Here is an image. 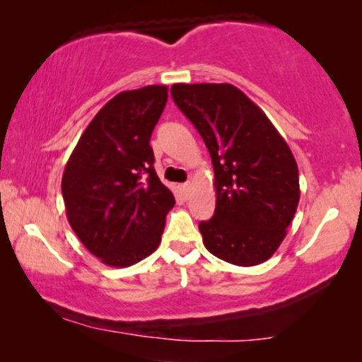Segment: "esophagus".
I'll use <instances>...</instances> for the list:
<instances>
[{"label": "esophagus", "mask_w": 362, "mask_h": 362, "mask_svg": "<svg viewBox=\"0 0 362 362\" xmlns=\"http://www.w3.org/2000/svg\"><path fill=\"white\" fill-rule=\"evenodd\" d=\"M181 189H182V192H185V194H187V192H189V189H191V182H185V185H181Z\"/></svg>", "instance_id": "esophagus-1"}]
</instances>
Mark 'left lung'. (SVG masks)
<instances>
[{"instance_id":"1","label":"left lung","mask_w":362,"mask_h":362,"mask_svg":"<svg viewBox=\"0 0 362 362\" xmlns=\"http://www.w3.org/2000/svg\"><path fill=\"white\" fill-rule=\"evenodd\" d=\"M214 166L216 211L199 222L206 249L239 267L269 260L300 201L298 166L269 117L230 83H175Z\"/></svg>"}]
</instances>
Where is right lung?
Wrapping results in <instances>:
<instances>
[{
	"instance_id": "right-lung-1",
	"label": "right lung",
	"mask_w": 362,
	"mask_h": 362,
	"mask_svg": "<svg viewBox=\"0 0 362 362\" xmlns=\"http://www.w3.org/2000/svg\"><path fill=\"white\" fill-rule=\"evenodd\" d=\"M166 100V86L118 93L88 123L64 170L69 224L105 265L123 269L153 254L175 206L150 146Z\"/></svg>"
}]
</instances>
